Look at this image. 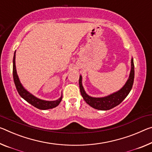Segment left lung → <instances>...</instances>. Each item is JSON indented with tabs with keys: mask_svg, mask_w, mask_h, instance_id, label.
Masks as SVG:
<instances>
[{
	"mask_svg": "<svg viewBox=\"0 0 152 152\" xmlns=\"http://www.w3.org/2000/svg\"><path fill=\"white\" fill-rule=\"evenodd\" d=\"M134 77V67L133 59H131V69L129 78L120 90L104 97H92L88 95L84 90L82 85V76L79 78V86L80 93L86 103L95 109L99 110H108L119 105L127 97L132 87Z\"/></svg>",
	"mask_w": 152,
	"mask_h": 152,
	"instance_id": "obj_1",
	"label": "left lung"
}]
</instances>
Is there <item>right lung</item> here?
<instances>
[{"instance_id": "right-lung-1", "label": "right lung", "mask_w": 152, "mask_h": 152, "mask_svg": "<svg viewBox=\"0 0 152 152\" xmlns=\"http://www.w3.org/2000/svg\"><path fill=\"white\" fill-rule=\"evenodd\" d=\"M13 80L14 83L16 86L17 91H18V93L23 99H24L26 102L30 103L33 106L38 108L40 110H49L52 109V108L57 107L60 102H61L62 95L59 99L56 101H45L40 99L35 96H34L32 94L30 93L23 88V86L21 85L20 79L18 78V74H17L16 71V67H15V52L14 53L13 56Z\"/></svg>"}]
</instances>
